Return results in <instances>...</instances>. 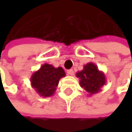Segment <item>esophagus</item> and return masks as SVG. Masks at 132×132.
Segmentation results:
<instances>
[{
  "instance_id": "esophagus-1",
  "label": "esophagus",
  "mask_w": 132,
  "mask_h": 132,
  "mask_svg": "<svg viewBox=\"0 0 132 132\" xmlns=\"http://www.w3.org/2000/svg\"><path fill=\"white\" fill-rule=\"evenodd\" d=\"M67 74L70 76H73V70H67Z\"/></svg>"
}]
</instances>
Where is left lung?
<instances>
[{
    "instance_id": "1",
    "label": "left lung",
    "mask_w": 132,
    "mask_h": 132,
    "mask_svg": "<svg viewBox=\"0 0 132 132\" xmlns=\"http://www.w3.org/2000/svg\"><path fill=\"white\" fill-rule=\"evenodd\" d=\"M76 76L80 79L81 87L88 93L89 97L99 93L107 82L104 72L99 70L97 65L93 62L85 65L82 70L76 73Z\"/></svg>"
}]
</instances>
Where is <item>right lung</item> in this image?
<instances>
[{
	"label": "right lung",
	"instance_id": "add662e5",
	"mask_svg": "<svg viewBox=\"0 0 132 132\" xmlns=\"http://www.w3.org/2000/svg\"><path fill=\"white\" fill-rule=\"evenodd\" d=\"M64 70L59 67L44 63L42 67L31 74L30 78L31 87L40 97H49L54 93L59 80L65 77Z\"/></svg>",
	"mask_w": 132,
	"mask_h": 132
}]
</instances>
